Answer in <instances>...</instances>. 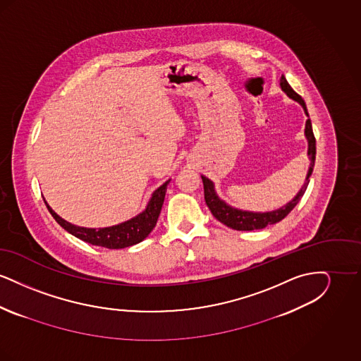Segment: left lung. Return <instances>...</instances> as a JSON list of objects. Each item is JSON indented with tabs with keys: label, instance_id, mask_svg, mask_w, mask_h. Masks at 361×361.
I'll return each mask as SVG.
<instances>
[{
	"label": "left lung",
	"instance_id": "8db88e82",
	"mask_svg": "<svg viewBox=\"0 0 361 361\" xmlns=\"http://www.w3.org/2000/svg\"><path fill=\"white\" fill-rule=\"evenodd\" d=\"M280 87H281V90L290 99L295 100L296 103L300 104L302 108L305 109V114L309 116L307 106H306L305 100L292 89L290 84L287 82L284 75H281V78H280ZM305 135H306L307 143H309V150H307V155H309L310 158L309 172H307V177H306V181H305L303 187L296 193V196L292 199L291 202H288L286 206L280 207L279 209L268 211V212H253V211L238 209V208L228 206L222 199H219V196L215 192L214 183L211 180H208L204 176H202L203 185H204V200H206V204L209 208V211L212 212V215L221 224H226L230 228L240 230V231L259 230V228H264V227H267L269 224H277L281 219H284L293 209V207L300 202L302 196L305 195V192H306L310 183L309 177L311 176V173H312V168H314L317 149H315V137H314V133H312V127H311V121L310 119L306 121Z\"/></svg>",
	"mask_w": 361,
	"mask_h": 361
}]
</instances>
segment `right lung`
Wrapping results in <instances>:
<instances>
[{
  "mask_svg": "<svg viewBox=\"0 0 361 361\" xmlns=\"http://www.w3.org/2000/svg\"><path fill=\"white\" fill-rule=\"evenodd\" d=\"M169 183L171 180L165 181L159 188L155 189L147 206L140 214H137V216L131 218L127 222L111 226V227H103V228H86V227L69 224L65 219H62L59 215H56L52 211L51 207L47 204V202L44 203L49 208L52 218L71 235L85 240L87 243L103 246L106 249H124L142 242L153 231L158 221L161 208L164 204L165 193Z\"/></svg>",
  "mask_w": 361,
  "mask_h": 361,
  "instance_id": "add662e5",
  "label": "right lung"
}]
</instances>
